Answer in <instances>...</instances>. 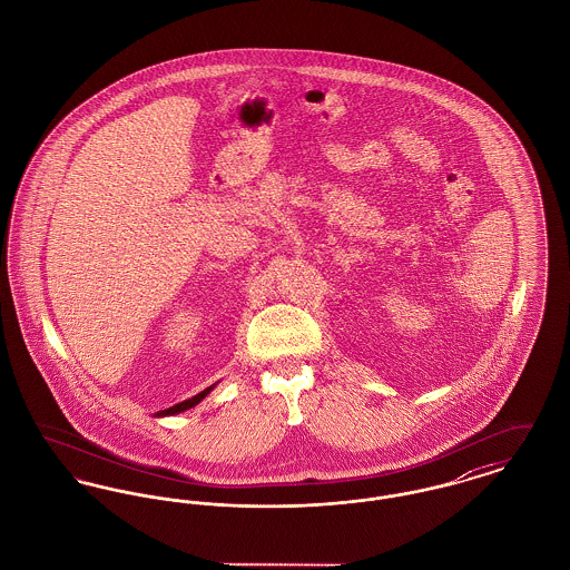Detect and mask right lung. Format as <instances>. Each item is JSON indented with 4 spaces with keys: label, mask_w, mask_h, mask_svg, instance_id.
Segmentation results:
<instances>
[{
    "label": "right lung",
    "mask_w": 570,
    "mask_h": 570,
    "mask_svg": "<svg viewBox=\"0 0 570 570\" xmlns=\"http://www.w3.org/2000/svg\"><path fill=\"white\" fill-rule=\"evenodd\" d=\"M216 384H212V386H207L205 391H200V393H196L194 397L190 400H186V402H179V404H175V406H170V409H166V411H159L157 413V417H166V415H177V413H184V411H188L191 406H196L200 400H205L207 397V393L214 389Z\"/></svg>",
    "instance_id": "obj_1"
}]
</instances>
